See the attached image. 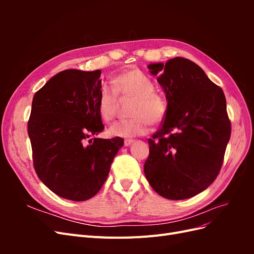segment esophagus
<instances>
[{"mask_svg": "<svg viewBox=\"0 0 254 254\" xmlns=\"http://www.w3.org/2000/svg\"><path fill=\"white\" fill-rule=\"evenodd\" d=\"M133 142H134L133 140H130V139H129V140H125L124 145H125V146H130V145H131Z\"/></svg>", "mask_w": 254, "mask_h": 254, "instance_id": "34e87169", "label": "esophagus"}]
</instances>
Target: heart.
<instances>
[{
  "mask_svg": "<svg viewBox=\"0 0 254 254\" xmlns=\"http://www.w3.org/2000/svg\"><path fill=\"white\" fill-rule=\"evenodd\" d=\"M152 81L137 68L121 73L112 80V88L103 87L97 99V110L101 118L110 122L118 111V95L133 99L130 109L132 119L115 122L109 127V133L118 137H133L148 131L149 122L157 125L166 114V104L160 95L153 93Z\"/></svg>",
  "mask_w": 254,
  "mask_h": 254,
  "instance_id": "heart-1",
  "label": "heart"
}]
</instances>
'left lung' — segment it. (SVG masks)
Returning <instances> with one entry per match:
<instances>
[{
    "instance_id": "obj_1",
    "label": "left lung",
    "mask_w": 254,
    "mask_h": 254,
    "mask_svg": "<svg viewBox=\"0 0 254 254\" xmlns=\"http://www.w3.org/2000/svg\"><path fill=\"white\" fill-rule=\"evenodd\" d=\"M167 101L164 122L148 140L144 173L159 195L188 199L209 188L220 171L231 124L224 91L187 58L148 64Z\"/></svg>"
}]
</instances>
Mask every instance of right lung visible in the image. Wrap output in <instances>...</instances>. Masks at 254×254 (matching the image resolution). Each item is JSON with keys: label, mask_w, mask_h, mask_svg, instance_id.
Instances as JSON below:
<instances>
[{"label": "right lung", "mask_w": 254, "mask_h": 254, "mask_svg": "<svg viewBox=\"0 0 254 254\" xmlns=\"http://www.w3.org/2000/svg\"><path fill=\"white\" fill-rule=\"evenodd\" d=\"M101 74L59 72L33 98L27 131L35 171L52 191L68 200L96 195L124 145L122 137H96L104 130L97 110Z\"/></svg>", "instance_id": "right-lung-1"}]
</instances>
